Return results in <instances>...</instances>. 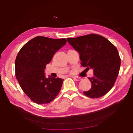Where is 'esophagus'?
<instances>
[{
  "label": "esophagus",
  "mask_w": 133,
  "mask_h": 133,
  "mask_svg": "<svg viewBox=\"0 0 133 133\" xmlns=\"http://www.w3.org/2000/svg\"><path fill=\"white\" fill-rule=\"evenodd\" d=\"M73 78L76 81H80V80H82L83 79L82 77H77V76H73Z\"/></svg>",
  "instance_id": "34e87169"
}]
</instances>
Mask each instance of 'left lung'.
Returning <instances> with one entry per match:
<instances>
[{"mask_svg": "<svg viewBox=\"0 0 133 133\" xmlns=\"http://www.w3.org/2000/svg\"><path fill=\"white\" fill-rule=\"evenodd\" d=\"M67 40L79 54L81 65L93 69V77L89 78L91 89L83 93L93 98L105 95L114 85L120 70L121 59L117 49L105 37L96 34Z\"/></svg>", "mask_w": 133, "mask_h": 133, "instance_id": "obj_1", "label": "left lung"}]
</instances>
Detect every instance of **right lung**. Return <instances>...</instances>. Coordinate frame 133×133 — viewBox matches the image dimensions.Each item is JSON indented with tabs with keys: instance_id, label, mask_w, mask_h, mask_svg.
Segmentation results:
<instances>
[{
	"instance_id": "obj_1",
	"label": "right lung",
	"mask_w": 133,
	"mask_h": 133,
	"mask_svg": "<svg viewBox=\"0 0 133 133\" xmlns=\"http://www.w3.org/2000/svg\"><path fill=\"white\" fill-rule=\"evenodd\" d=\"M66 39H54L37 36L24 45L15 60V75L27 96L39 104L53 100L62 88L63 79L49 76L44 69L55 54L66 44Z\"/></svg>"
}]
</instances>
